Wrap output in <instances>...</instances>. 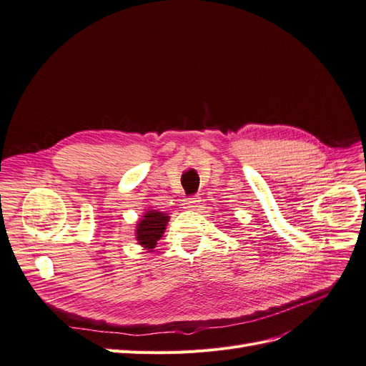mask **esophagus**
<instances>
[{
  "label": "esophagus",
  "mask_w": 366,
  "mask_h": 366,
  "mask_svg": "<svg viewBox=\"0 0 366 366\" xmlns=\"http://www.w3.org/2000/svg\"><path fill=\"white\" fill-rule=\"evenodd\" d=\"M198 204H200V197H198V195L189 197V198H186V200H184L186 209H195V207H198Z\"/></svg>",
  "instance_id": "34e87169"
}]
</instances>
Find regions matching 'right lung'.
Returning a JSON list of instances; mask_svg holds the SVG:
<instances>
[{
  "mask_svg": "<svg viewBox=\"0 0 366 366\" xmlns=\"http://www.w3.org/2000/svg\"><path fill=\"white\" fill-rule=\"evenodd\" d=\"M169 217L159 210H147L136 227V239L142 247L151 250L156 247L157 241L163 237Z\"/></svg>",
  "mask_w": 366,
  "mask_h": 366,
  "instance_id": "add662e5",
  "label": "right lung"
}]
</instances>
